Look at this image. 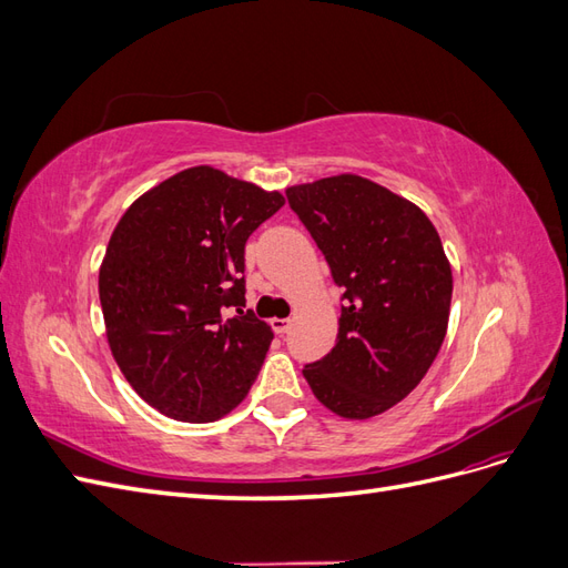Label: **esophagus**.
<instances>
[{"mask_svg":"<svg viewBox=\"0 0 568 568\" xmlns=\"http://www.w3.org/2000/svg\"><path fill=\"white\" fill-rule=\"evenodd\" d=\"M270 324H272L274 334H280V336H282V334H286V332L291 329V320H280V317H274Z\"/></svg>","mask_w":568,"mask_h":568,"instance_id":"obj_1","label":"esophagus"}]
</instances>
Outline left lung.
<instances>
[{"label": "left lung", "mask_w": 568, "mask_h": 568, "mask_svg": "<svg viewBox=\"0 0 568 568\" xmlns=\"http://www.w3.org/2000/svg\"><path fill=\"white\" fill-rule=\"evenodd\" d=\"M286 199L343 291L334 348L303 376L341 417L382 415L424 379L448 329L440 236L415 203L357 175L291 186Z\"/></svg>", "instance_id": "left-lung-1"}]
</instances>
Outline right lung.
Masks as SVG:
<instances>
[{"label":"right lung","mask_w":568,"mask_h":568,"mask_svg":"<svg viewBox=\"0 0 568 568\" xmlns=\"http://www.w3.org/2000/svg\"><path fill=\"white\" fill-rule=\"evenodd\" d=\"M282 205L280 192L199 165L120 217L99 272L106 336L130 386L163 415L213 422L246 398L274 334L244 311V248Z\"/></svg>","instance_id":"right-lung-1"}]
</instances>
